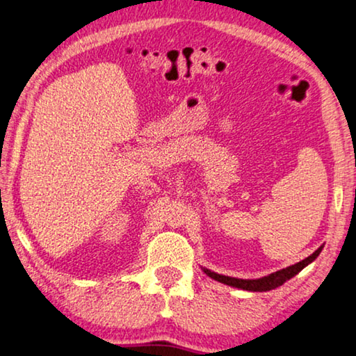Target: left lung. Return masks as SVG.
Wrapping results in <instances>:
<instances>
[{
    "instance_id": "obj_1",
    "label": "left lung",
    "mask_w": 356,
    "mask_h": 356,
    "mask_svg": "<svg viewBox=\"0 0 356 356\" xmlns=\"http://www.w3.org/2000/svg\"><path fill=\"white\" fill-rule=\"evenodd\" d=\"M321 249L323 247H319L318 250L313 252V254L310 257H307L305 260L298 261V264H296V265L287 266V268H284V270L271 273L270 276L260 277V280H238V277L216 275V273L210 271V270H204V271H205V275L212 277V280L223 282V284L238 287V289H244V291H252V292H266V291L276 289V287L282 286L286 281H289L291 277L296 276L298 271H302L303 268H305L308 264H312V261L316 259V257L319 255V252H321Z\"/></svg>"
}]
</instances>
